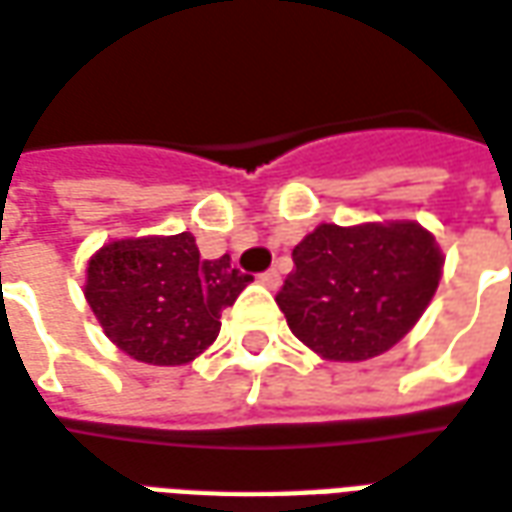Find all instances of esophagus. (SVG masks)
<instances>
[{"label":"esophagus","mask_w":512,"mask_h":512,"mask_svg":"<svg viewBox=\"0 0 512 512\" xmlns=\"http://www.w3.org/2000/svg\"><path fill=\"white\" fill-rule=\"evenodd\" d=\"M257 280L263 282L266 288H280L282 277H280V271H277V268H268V271H263V274H260Z\"/></svg>","instance_id":"esophagus-1"}]
</instances>
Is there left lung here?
Wrapping results in <instances>:
<instances>
[{"label":"left lung","mask_w":512,"mask_h":512,"mask_svg":"<svg viewBox=\"0 0 512 512\" xmlns=\"http://www.w3.org/2000/svg\"><path fill=\"white\" fill-rule=\"evenodd\" d=\"M443 257L413 221L321 224L293 246L277 305L302 343L327 360H368L405 338L430 305Z\"/></svg>","instance_id":"left-lung-1"}]
</instances>
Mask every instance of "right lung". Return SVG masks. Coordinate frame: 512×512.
Returning a JSON list of instances; mask_svg holds the SVG:
<instances>
[{"mask_svg": "<svg viewBox=\"0 0 512 512\" xmlns=\"http://www.w3.org/2000/svg\"><path fill=\"white\" fill-rule=\"evenodd\" d=\"M252 282L230 257L202 260L191 232L102 246L85 299L107 338L149 366H182L221 330V310Z\"/></svg>", "mask_w": 512, "mask_h": 512, "instance_id": "add662e5", "label": "right lung"}]
</instances>
